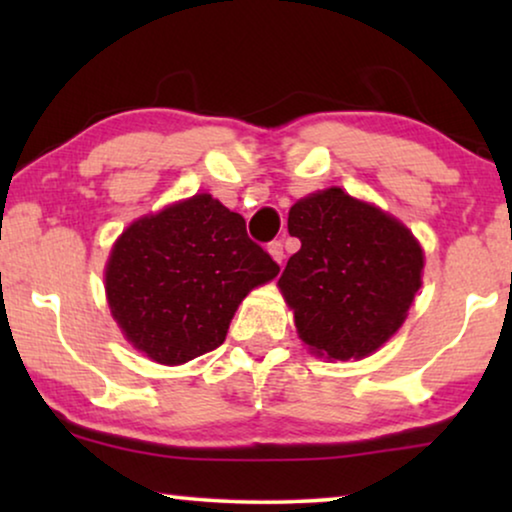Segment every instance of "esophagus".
<instances>
[{
	"label": "esophagus",
	"mask_w": 512,
	"mask_h": 512,
	"mask_svg": "<svg viewBox=\"0 0 512 512\" xmlns=\"http://www.w3.org/2000/svg\"><path fill=\"white\" fill-rule=\"evenodd\" d=\"M268 251H270V256L275 258L279 265H282V261H284V244L282 242H270L268 244Z\"/></svg>",
	"instance_id": "obj_1"
}]
</instances>
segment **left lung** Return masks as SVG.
I'll list each match as a JSON object with an SVG mask.
<instances>
[{
  "instance_id": "1",
  "label": "left lung",
  "mask_w": 512,
  "mask_h": 512,
  "mask_svg": "<svg viewBox=\"0 0 512 512\" xmlns=\"http://www.w3.org/2000/svg\"><path fill=\"white\" fill-rule=\"evenodd\" d=\"M300 240L279 277L305 345L328 359H361L398 328L422 286L412 233L342 188L312 193L289 212Z\"/></svg>"
}]
</instances>
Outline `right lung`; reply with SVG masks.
<instances>
[{
    "label": "right lung",
    "mask_w": 512,
    "mask_h": 512,
    "mask_svg": "<svg viewBox=\"0 0 512 512\" xmlns=\"http://www.w3.org/2000/svg\"><path fill=\"white\" fill-rule=\"evenodd\" d=\"M277 272L242 216L202 193L132 223L104 279L125 338L177 366L221 347L237 305Z\"/></svg>",
    "instance_id": "right-lung-1"
}]
</instances>
